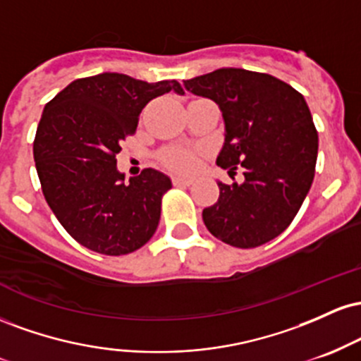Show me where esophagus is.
Returning a JSON list of instances; mask_svg holds the SVG:
<instances>
[{
    "label": "esophagus",
    "mask_w": 361,
    "mask_h": 361,
    "mask_svg": "<svg viewBox=\"0 0 361 361\" xmlns=\"http://www.w3.org/2000/svg\"><path fill=\"white\" fill-rule=\"evenodd\" d=\"M192 183L193 180H188V178H180V176L173 178V185L175 186H190Z\"/></svg>",
    "instance_id": "1"
}]
</instances>
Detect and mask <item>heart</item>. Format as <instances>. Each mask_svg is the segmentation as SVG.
Masks as SVG:
<instances>
[{
    "label": "heart",
    "mask_w": 361,
    "mask_h": 361,
    "mask_svg": "<svg viewBox=\"0 0 361 361\" xmlns=\"http://www.w3.org/2000/svg\"><path fill=\"white\" fill-rule=\"evenodd\" d=\"M164 163L168 168L175 169L180 173H190L197 168L198 157L197 152L190 151V149H171L164 154Z\"/></svg>",
    "instance_id": "obj_1"
}]
</instances>
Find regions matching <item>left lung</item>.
I'll return each mask as SVG.
<instances>
[{
	"label": "left lung",
	"instance_id": "obj_1",
	"mask_svg": "<svg viewBox=\"0 0 361 361\" xmlns=\"http://www.w3.org/2000/svg\"><path fill=\"white\" fill-rule=\"evenodd\" d=\"M183 85L217 103L226 126L217 164L244 175L243 183L219 181L217 204L202 212L207 229L244 250L271 241L299 212L316 173L319 139L304 97L279 78L238 68Z\"/></svg>",
	"mask_w": 361,
	"mask_h": 361
}]
</instances>
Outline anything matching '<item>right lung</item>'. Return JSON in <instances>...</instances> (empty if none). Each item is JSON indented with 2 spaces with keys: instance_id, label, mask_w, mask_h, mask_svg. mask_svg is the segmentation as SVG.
<instances>
[{
  "instance_id": "obj_1",
  "label": "right lung",
  "mask_w": 361,
  "mask_h": 361,
  "mask_svg": "<svg viewBox=\"0 0 361 361\" xmlns=\"http://www.w3.org/2000/svg\"><path fill=\"white\" fill-rule=\"evenodd\" d=\"M169 91L185 93L175 80L102 73L73 81L45 105L34 140L37 175L57 221L88 250L128 255L156 233L171 180L147 168L126 181L115 156L144 106Z\"/></svg>"
}]
</instances>
